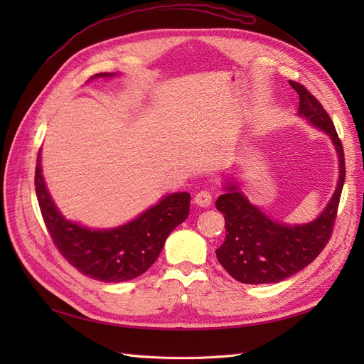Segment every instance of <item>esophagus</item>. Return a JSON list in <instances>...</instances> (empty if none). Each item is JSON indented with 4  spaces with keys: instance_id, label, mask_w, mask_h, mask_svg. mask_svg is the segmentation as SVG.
Here are the masks:
<instances>
[{
    "instance_id": "34e87169",
    "label": "esophagus",
    "mask_w": 364,
    "mask_h": 364,
    "mask_svg": "<svg viewBox=\"0 0 364 364\" xmlns=\"http://www.w3.org/2000/svg\"><path fill=\"white\" fill-rule=\"evenodd\" d=\"M194 203H196L197 206L208 208L209 205L213 203V196H211V193L206 191V190L199 191V193L196 194V197H194Z\"/></svg>"
}]
</instances>
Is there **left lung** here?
I'll return each mask as SVG.
<instances>
[{"label":"left lung","mask_w":364,"mask_h":364,"mask_svg":"<svg viewBox=\"0 0 364 364\" xmlns=\"http://www.w3.org/2000/svg\"><path fill=\"white\" fill-rule=\"evenodd\" d=\"M290 85L299 95L297 115L331 139L338 158V181L321 214L304 225L273 220L247 199L237 182H225L215 208L225 214L226 238L215 253L230 277L243 284L281 282L313 262L331 237L343 188L345 153L331 118L301 83L290 80Z\"/></svg>","instance_id":"obj_1"}]
</instances>
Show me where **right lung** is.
I'll list each match as a JSON object with an SVG mask.
<instances>
[{
	"label": "right lung",
	"mask_w": 364,
	"mask_h": 364,
	"mask_svg": "<svg viewBox=\"0 0 364 364\" xmlns=\"http://www.w3.org/2000/svg\"><path fill=\"white\" fill-rule=\"evenodd\" d=\"M117 73H100L94 79H111ZM36 196L43 222L59 252L85 277L102 282L138 278L156 261L165 240L190 214V193H170L130 222L111 229H92L65 218L54 203L42 174L38 153Z\"/></svg>",
	"instance_id": "add662e5"
}]
</instances>
